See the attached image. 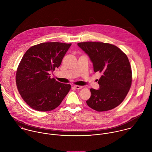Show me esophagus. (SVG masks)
Instances as JSON below:
<instances>
[{
    "label": "esophagus",
    "mask_w": 152,
    "mask_h": 152,
    "mask_svg": "<svg viewBox=\"0 0 152 152\" xmlns=\"http://www.w3.org/2000/svg\"><path fill=\"white\" fill-rule=\"evenodd\" d=\"M74 88L77 89H81L83 88V87L82 86H74Z\"/></svg>",
    "instance_id": "1"
}]
</instances>
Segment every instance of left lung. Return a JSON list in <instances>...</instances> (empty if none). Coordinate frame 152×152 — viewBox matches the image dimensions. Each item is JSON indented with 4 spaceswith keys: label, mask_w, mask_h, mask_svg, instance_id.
<instances>
[{
    "label": "left lung",
    "mask_w": 152,
    "mask_h": 152,
    "mask_svg": "<svg viewBox=\"0 0 152 152\" xmlns=\"http://www.w3.org/2000/svg\"><path fill=\"white\" fill-rule=\"evenodd\" d=\"M78 45L89 57L94 72L102 74L98 82L99 89H90L87 105L98 112L116 108L124 101L132 85V68L127 56L111 44L87 42Z\"/></svg>",
    "instance_id": "8db88e82"
}]
</instances>
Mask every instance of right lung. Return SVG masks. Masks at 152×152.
Listing matches in <instances>:
<instances>
[{
  "label": "right lung",
  "mask_w": 152,
  "mask_h": 152,
  "mask_svg": "<svg viewBox=\"0 0 152 152\" xmlns=\"http://www.w3.org/2000/svg\"><path fill=\"white\" fill-rule=\"evenodd\" d=\"M71 44L42 43L29 48L18 67L16 82L23 99L31 108L50 111L58 107L71 85L50 78V72L61 65Z\"/></svg>",
  "instance_id": "1"
}]
</instances>
